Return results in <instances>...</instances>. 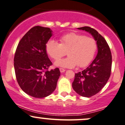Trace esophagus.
Returning a JSON list of instances; mask_svg holds the SVG:
<instances>
[{
	"instance_id": "obj_1",
	"label": "esophagus",
	"mask_w": 125,
	"mask_h": 125,
	"mask_svg": "<svg viewBox=\"0 0 125 125\" xmlns=\"http://www.w3.org/2000/svg\"><path fill=\"white\" fill-rule=\"evenodd\" d=\"M60 71L61 73H63V72H64L65 71V69H63V68H60Z\"/></svg>"
}]
</instances>
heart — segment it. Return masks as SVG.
Returning a JSON list of instances; mask_svg holds the SVG:
<instances>
[{
  "mask_svg": "<svg viewBox=\"0 0 125 125\" xmlns=\"http://www.w3.org/2000/svg\"><path fill=\"white\" fill-rule=\"evenodd\" d=\"M59 42L49 41L46 44L47 54L53 59L59 60L67 54L68 57L59 60L55 65L64 68H73L78 65L84 68L94 58L97 49V43L94 38L76 32H69L60 38Z\"/></svg>",
  "mask_w": 125,
  "mask_h": 125,
  "instance_id": "heart-1",
  "label": "heart"
}]
</instances>
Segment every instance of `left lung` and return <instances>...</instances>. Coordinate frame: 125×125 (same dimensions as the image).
<instances>
[{"instance_id":"8db88e82","label":"left lung","mask_w":125,"mask_h":125,"mask_svg":"<svg viewBox=\"0 0 125 125\" xmlns=\"http://www.w3.org/2000/svg\"><path fill=\"white\" fill-rule=\"evenodd\" d=\"M78 29L90 32L97 43L98 53L95 58L85 69L75 73L72 83V88L79 95L90 97L99 93L109 80L112 71V53L104 38L94 28L83 27Z\"/></svg>"}]
</instances>
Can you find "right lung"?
Returning <instances> with one entry per match:
<instances>
[{"label": "right lung", "mask_w": 125, "mask_h": 125, "mask_svg": "<svg viewBox=\"0 0 125 125\" xmlns=\"http://www.w3.org/2000/svg\"><path fill=\"white\" fill-rule=\"evenodd\" d=\"M52 32L47 27H32L21 39L16 49L13 61L16 80L25 93L35 98L50 95L60 75L59 68L49 70L52 62L46 46Z\"/></svg>", "instance_id": "obj_1"}]
</instances>
